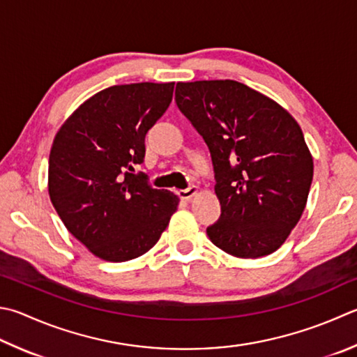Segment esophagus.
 Here are the masks:
<instances>
[{
    "label": "esophagus",
    "mask_w": 357,
    "mask_h": 357,
    "mask_svg": "<svg viewBox=\"0 0 357 357\" xmlns=\"http://www.w3.org/2000/svg\"><path fill=\"white\" fill-rule=\"evenodd\" d=\"M197 191H199V188H197V186H190V188H186V190H180V191H177V194H178V197H180V199H183V200H190L191 197L196 196Z\"/></svg>",
    "instance_id": "obj_1"
}]
</instances>
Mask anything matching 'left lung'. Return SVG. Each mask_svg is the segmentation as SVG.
Segmentation results:
<instances>
[{
	"label": "left lung",
	"mask_w": 357,
	"mask_h": 357,
	"mask_svg": "<svg viewBox=\"0 0 357 357\" xmlns=\"http://www.w3.org/2000/svg\"><path fill=\"white\" fill-rule=\"evenodd\" d=\"M176 102L211 153L220 216L208 238L238 258L271 255L297 225L312 183L297 121L230 79L178 82Z\"/></svg>",
	"instance_id": "1"
}]
</instances>
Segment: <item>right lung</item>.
Instances as JSON below:
<instances>
[{"instance_id": "right-lung-1", "label": "right lung", "mask_w": 357, "mask_h": 357, "mask_svg": "<svg viewBox=\"0 0 357 357\" xmlns=\"http://www.w3.org/2000/svg\"><path fill=\"white\" fill-rule=\"evenodd\" d=\"M172 93L174 82L113 85L85 100L54 138L51 202L68 231L100 259L123 262L151 250L177 210L176 194L135 172L146 133Z\"/></svg>"}]
</instances>
